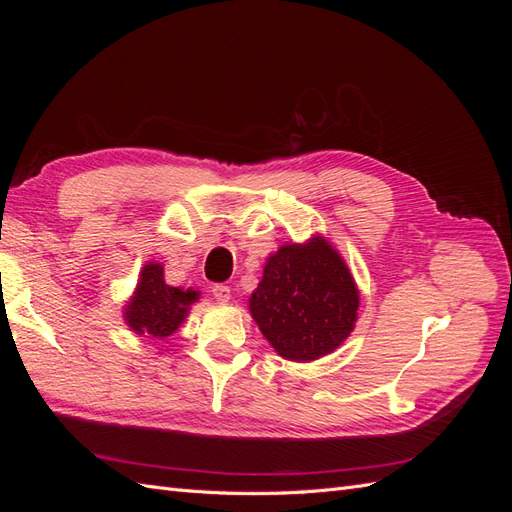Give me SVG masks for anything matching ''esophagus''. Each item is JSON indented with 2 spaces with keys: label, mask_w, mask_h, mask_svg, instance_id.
Returning a JSON list of instances; mask_svg holds the SVG:
<instances>
[{
  "label": "esophagus",
  "mask_w": 512,
  "mask_h": 512,
  "mask_svg": "<svg viewBox=\"0 0 512 512\" xmlns=\"http://www.w3.org/2000/svg\"><path fill=\"white\" fill-rule=\"evenodd\" d=\"M211 292H213V297L218 299L220 303H228L230 301V288L226 284H215L211 288Z\"/></svg>",
  "instance_id": "esophagus-1"
}]
</instances>
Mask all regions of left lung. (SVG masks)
Masks as SVG:
<instances>
[{
  "instance_id": "obj_1",
  "label": "left lung",
  "mask_w": 512,
  "mask_h": 512,
  "mask_svg": "<svg viewBox=\"0 0 512 512\" xmlns=\"http://www.w3.org/2000/svg\"><path fill=\"white\" fill-rule=\"evenodd\" d=\"M359 290L324 237L286 243L267 258L250 297V312L275 352L288 361H316L342 346L354 329Z\"/></svg>"
}]
</instances>
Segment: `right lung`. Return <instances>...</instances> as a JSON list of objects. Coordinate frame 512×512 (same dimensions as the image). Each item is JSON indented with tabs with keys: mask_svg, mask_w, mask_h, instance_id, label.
Segmentation results:
<instances>
[{
	"mask_svg": "<svg viewBox=\"0 0 512 512\" xmlns=\"http://www.w3.org/2000/svg\"><path fill=\"white\" fill-rule=\"evenodd\" d=\"M198 299V290L168 286L164 282V267L160 262H149L141 271L132 299L123 307V318L136 335L162 339L181 327Z\"/></svg>",
	"mask_w": 512,
	"mask_h": 512,
	"instance_id": "right-lung-1",
	"label": "right lung"
}]
</instances>
